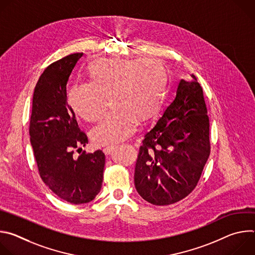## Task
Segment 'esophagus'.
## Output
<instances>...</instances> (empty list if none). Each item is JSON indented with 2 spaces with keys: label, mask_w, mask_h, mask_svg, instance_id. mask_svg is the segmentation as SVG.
I'll use <instances>...</instances> for the list:
<instances>
[{
  "label": "esophagus",
  "mask_w": 255,
  "mask_h": 255,
  "mask_svg": "<svg viewBox=\"0 0 255 255\" xmlns=\"http://www.w3.org/2000/svg\"><path fill=\"white\" fill-rule=\"evenodd\" d=\"M114 149H115L114 145H109V146H106V147L103 149V151H104L106 154H110Z\"/></svg>",
  "instance_id": "34e87169"
}]
</instances>
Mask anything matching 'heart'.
<instances>
[{"label": "heart", "instance_id": "b5f03b06", "mask_svg": "<svg viewBox=\"0 0 255 255\" xmlns=\"http://www.w3.org/2000/svg\"><path fill=\"white\" fill-rule=\"evenodd\" d=\"M91 81L77 82L68 91L74 111L88 121L98 120L111 97L114 111L93 129L100 145L122 141L136 128L138 119L147 120L160 105L165 70L154 59H104L90 68Z\"/></svg>", "mask_w": 255, "mask_h": 255}]
</instances>
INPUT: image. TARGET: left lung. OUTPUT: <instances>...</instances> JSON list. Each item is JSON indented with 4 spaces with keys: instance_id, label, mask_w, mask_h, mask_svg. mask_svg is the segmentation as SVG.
<instances>
[{
    "instance_id": "8db88e82",
    "label": "left lung",
    "mask_w": 255,
    "mask_h": 255,
    "mask_svg": "<svg viewBox=\"0 0 255 255\" xmlns=\"http://www.w3.org/2000/svg\"><path fill=\"white\" fill-rule=\"evenodd\" d=\"M191 77L178 82L172 101L144 134L139 147L134 184L152 205H170L190 195L210 155L203 89Z\"/></svg>"
}]
</instances>
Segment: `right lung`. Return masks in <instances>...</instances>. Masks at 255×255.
I'll return each instance as SVG.
<instances>
[{"label":"right lung","instance_id":"1","mask_svg":"<svg viewBox=\"0 0 255 255\" xmlns=\"http://www.w3.org/2000/svg\"><path fill=\"white\" fill-rule=\"evenodd\" d=\"M83 53L67 55L46 67L33 94L30 142L43 183L60 199L75 205L93 201L103 183L102 150L78 157L88 137L67 103L66 85Z\"/></svg>","mask_w":255,"mask_h":255}]
</instances>
